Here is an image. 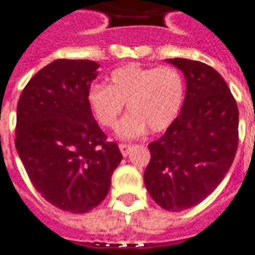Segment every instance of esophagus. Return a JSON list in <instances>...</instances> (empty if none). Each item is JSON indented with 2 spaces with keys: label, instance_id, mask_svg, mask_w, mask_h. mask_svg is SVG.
Instances as JSON below:
<instances>
[{
  "label": "esophagus",
  "instance_id": "34e87169",
  "mask_svg": "<svg viewBox=\"0 0 255 255\" xmlns=\"http://www.w3.org/2000/svg\"><path fill=\"white\" fill-rule=\"evenodd\" d=\"M131 148L133 146L131 145H128V144H121L120 145V150H121V153H122V156H128L129 155V152L131 150Z\"/></svg>",
  "mask_w": 255,
  "mask_h": 255
}]
</instances>
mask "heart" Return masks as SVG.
<instances>
[{
	"instance_id": "1",
	"label": "heart",
	"mask_w": 255,
	"mask_h": 255,
	"mask_svg": "<svg viewBox=\"0 0 255 255\" xmlns=\"http://www.w3.org/2000/svg\"><path fill=\"white\" fill-rule=\"evenodd\" d=\"M89 107L105 128H115L125 103L130 113L118 128L121 138H135L146 131H163L178 118L185 100V81L171 66L129 64L110 74V84L88 91Z\"/></svg>"
}]
</instances>
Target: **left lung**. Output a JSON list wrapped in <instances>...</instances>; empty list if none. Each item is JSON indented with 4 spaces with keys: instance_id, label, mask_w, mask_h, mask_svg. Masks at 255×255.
Instances as JSON below:
<instances>
[{
    "instance_id": "left-lung-1",
    "label": "left lung",
    "mask_w": 255,
    "mask_h": 255,
    "mask_svg": "<svg viewBox=\"0 0 255 255\" xmlns=\"http://www.w3.org/2000/svg\"><path fill=\"white\" fill-rule=\"evenodd\" d=\"M166 61L185 74L186 95L178 118L148 145L144 182L157 205L181 212L205 200L230 170L238 148L239 111L215 69L191 59Z\"/></svg>"
}]
</instances>
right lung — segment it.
<instances>
[{
  "instance_id": "add662e5",
  "label": "right lung",
  "mask_w": 255,
  "mask_h": 255,
  "mask_svg": "<svg viewBox=\"0 0 255 255\" xmlns=\"http://www.w3.org/2000/svg\"><path fill=\"white\" fill-rule=\"evenodd\" d=\"M99 64L57 59L29 80L17 103L16 149L35 189L70 213H87L109 194L122 160L88 103Z\"/></svg>"
}]
</instances>
